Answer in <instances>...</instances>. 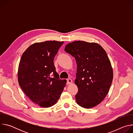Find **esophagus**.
I'll return each instance as SVG.
<instances>
[{
	"mask_svg": "<svg viewBox=\"0 0 133 133\" xmlns=\"http://www.w3.org/2000/svg\"><path fill=\"white\" fill-rule=\"evenodd\" d=\"M72 83V80L70 78H68L67 79V85L71 84Z\"/></svg>",
	"mask_w": 133,
	"mask_h": 133,
	"instance_id": "34e87169",
	"label": "esophagus"
}]
</instances>
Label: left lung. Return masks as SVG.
<instances>
[{"label": "left lung", "mask_w": 133, "mask_h": 133, "mask_svg": "<svg viewBox=\"0 0 133 133\" xmlns=\"http://www.w3.org/2000/svg\"><path fill=\"white\" fill-rule=\"evenodd\" d=\"M65 50L74 57L77 63V103L85 108L96 106L105 98L113 79L106 52L97 43L80 41L69 43Z\"/></svg>", "instance_id": "left-lung-1"}]
</instances>
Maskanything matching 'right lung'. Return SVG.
Segmentation results:
<instances>
[{"label": "right lung", "mask_w": 133, "mask_h": 133, "mask_svg": "<svg viewBox=\"0 0 133 133\" xmlns=\"http://www.w3.org/2000/svg\"><path fill=\"white\" fill-rule=\"evenodd\" d=\"M63 43L55 41L35 43L21 57L18 70L19 85L28 98L41 107L55 104L66 85L67 81L59 79L54 64Z\"/></svg>", "instance_id": "right-lung-1"}]
</instances>
